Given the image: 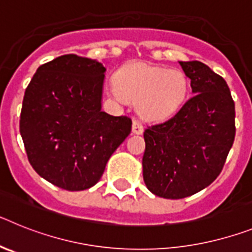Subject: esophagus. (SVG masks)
Masks as SVG:
<instances>
[{
  "label": "esophagus",
  "instance_id": "1",
  "mask_svg": "<svg viewBox=\"0 0 252 252\" xmlns=\"http://www.w3.org/2000/svg\"><path fill=\"white\" fill-rule=\"evenodd\" d=\"M144 131V126L139 120H133L132 122V132L133 133H142Z\"/></svg>",
  "mask_w": 252,
  "mask_h": 252
}]
</instances>
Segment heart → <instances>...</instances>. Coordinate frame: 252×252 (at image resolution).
Wrapping results in <instances>:
<instances>
[{
	"mask_svg": "<svg viewBox=\"0 0 252 252\" xmlns=\"http://www.w3.org/2000/svg\"><path fill=\"white\" fill-rule=\"evenodd\" d=\"M111 92L120 101L139 102L141 115L159 120L182 106L188 92V81L178 69L132 63L120 70Z\"/></svg>",
	"mask_w": 252,
	"mask_h": 252,
	"instance_id": "obj_1",
	"label": "heart"
}]
</instances>
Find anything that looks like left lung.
Here are the masks:
<instances>
[{
	"mask_svg": "<svg viewBox=\"0 0 252 252\" xmlns=\"http://www.w3.org/2000/svg\"><path fill=\"white\" fill-rule=\"evenodd\" d=\"M193 97L144 132V182L166 199L195 194L220 175L235 140V102L221 75L201 62H179Z\"/></svg>",
	"mask_w": 252,
	"mask_h": 252,
	"instance_id": "left-lung-1",
	"label": "left lung"
}]
</instances>
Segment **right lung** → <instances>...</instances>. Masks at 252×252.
<instances>
[{
	"label": "right lung",
	"mask_w": 252,
	"mask_h": 252,
	"mask_svg": "<svg viewBox=\"0 0 252 252\" xmlns=\"http://www.w3.org/2000/svg\"><path fill=\"white\" fill-rule=\"evenodd\" d=\"M104 72L99 62L62 55L40 65L25 91L20 133L29 161L65 190L94 186L131 132L130 117L101 111Z\"/></svg>",
	"instance_id": "1"
}]
</instances>
